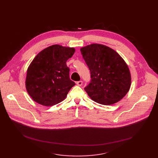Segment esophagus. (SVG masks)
I'll return each instance as SVG.
<instances>
[{
    "label": "esophagus",
    "mask_w": 158,
    "mask_h": 158,
    "mask_svg": "<svg viewBox=\"0 0 158 158\" xmlns=\"http://www.w3.org/2000/svg\"><path fill=\"white\" fill-rule=\"evenodd\" d=\"M76 84H77V85H78V86H81V85H82V81H77V82H76Z\"/></svg>",
    "instance_id": "esophagus-1"
}]
</instances>
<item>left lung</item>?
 <instances>
[{"mask_svg":"<svg viewBox=\"0 0 158 158\" xmlns=\"http://www.w3.org/2000/svg\"><path fill=\"white\" fill-rule=\"evenodd\" d=\"M91 73L85 88L94 101L102 105L117 103L127 94L131 85L129 69L123 58L111 48L93 44L81 48Z\"/></svg>","mask_w":158,"mask_h":158,"instance_id":"8db88e82","label":"left lung"}]
</instances>
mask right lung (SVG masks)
I'll return each instance as SVG.
<instances>
[{
  "label": "right lung",
  "instance_id": "add662e5",
  "mask_svg": "<svg viewBox=\"0 0 158 158\" xmlns=\"http://www.w3.org/2000/svg\"><path fill=\"white\" fill-rule=\"evenodd\" d=\"M73 47L53 45L40 52L27 70L26 88L32 100L52 106L66 98L75 82L69 77L66 62L72 57Z\"/></svg>",
  "mask_w": 158,
  "mask_h": 158
}]
</instances>
